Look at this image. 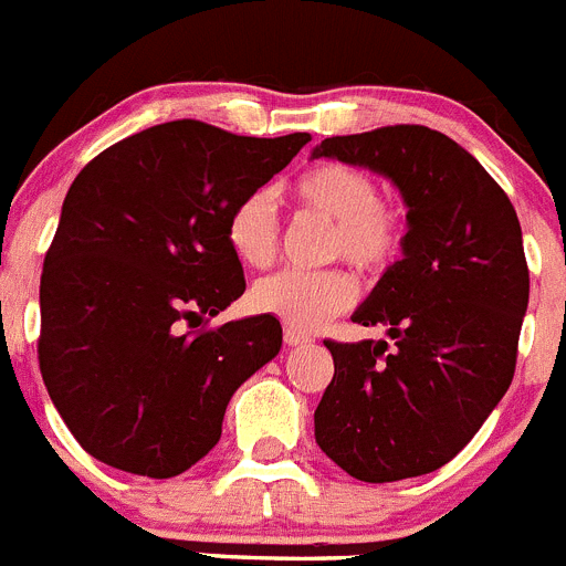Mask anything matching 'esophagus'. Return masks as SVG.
Masks as SVG:
<instances>
[{
    "label": "esophagus",
    "mask_w": 566,
    "mask_h": 566,
    "mask_svg": "<svg viewBox=\"0 0 566 566\" xmlns=\"http://www.w3.org/2000/svg\"><path fill=\"white\" fill-rule=\"evenodd\" d=\"M284 343H287V346H307V343H313V337L287 326V329H284Z\"/></svg>",
    "instance_id": "34e87169"
}]
</instances>
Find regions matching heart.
I'll return each instance as SVG.
<instances>
[{
  "mask_svg": "<svg viewBox=\"0 0 566 566\" xmlns=\"http://www.w3.org/2000/svg\"><path fill=\"white\" fill-rule=\"evenodd\" d=\"M293 198L310 214L329 220L326 256H343L363 273H382L399 256L402 218L379 200V187L352 164H315L293 184ZM226 237L248 268H268L279 251V218L268 192H251L231 209ZM357 301V282L340 268L329 271H279L259 279L251 304L276 315L298 332H313Z\"/></svg>",
  "mask_w": 566,
  "mask_h": 566,
  "instance_id": "obj_1",
  "label": "heart"
}]
</instances>
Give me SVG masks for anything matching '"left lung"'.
<instances>
[{
    "label": "left lung",
    "mask_w": 566,
    "mask_h": 566,
    "mask_svg": "<svg viewBox=\"0 0 566 566\" xmlns=\"http://www.w3.org/2000/svg\"><path fill=\"white\" fill-rule=\"evenodd\" d=\"M313 158L366 167L408 206L402 259L352 315L385 326L390 343L324 340L335 377L315 441L366 483L436 472L514 379L531 293L516 211L472 153L424 125L332 136Z\"/></svg>",
    "instance_id": "8db88e82"
}]
</instances>
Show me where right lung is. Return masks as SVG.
Instances as JSON below:
<instances>
[{
	"label": "right lung",
	"instance_id": "right-lung-1",
	"mask_svg": "<svg viewBox=\"0 0 566 566\" xmlns=\"http://www.w3.org/2000/svg\"><path fill=\"white\" fill-rule=\"evenodd\" d=\"M307 142L176 119L72 181L41 273L39 366L88 455L164 480L220 441L234 390L282 348L273 315L200 329L245 293L226 226Z\"/></svg>",
	"mask_w": 566,
	"mask_h": 566
}]
</instances>
